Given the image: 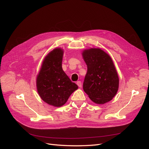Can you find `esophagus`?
Instances as JSON below:
<instances>
[{"mask_svg":"<svg viewBox=\"0 0 149 149\" xmlns=\"http://www.w3.org/2000/svg\"><path fill=\"white\" fill-rule=\"evenodd\" d=\"M76 84H77V85L78 86H79V88H81V87L82 86V84H81V82L80 81H78L76 82Z\"/></svg>","mask_w":149,"mask_h":149,"instance_id":"1","label":"esophagus"}]
</instances>
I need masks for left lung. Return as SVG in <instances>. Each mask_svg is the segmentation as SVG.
Here are the masks:
<instances>
[{
    "instance_id": "8db88e82",
    "label": "left lung",
    "mask_w": 149,
    "mask_h": 149,
    "mask_svg": "<svg viewBox=\"0 0 149 149\" xmlns=\"http://www.w3.org/2000/svg\"><path fill=\"white\" fill-rule=\"evenodd\" d=\"M82 55L88 68L84 92L99 104L110 101L118 91L119 81L112 58L100 48L84 49Z\"/></svg>"
}]
</instances>
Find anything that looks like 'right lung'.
Masks as SVG:
<instances>
[{
    "label": "right lung",
    "mask_w": 149,
    "mask_h": 149,
    "mask_svg": "<svg viewBox=\"0 0 149 149\" xmlns=\"http://www.w3.org/2000/svg\"><path fill=\"white\" fill-rule=\"evenodd\" d=\"M63 50L53 49L45 58L37 77V91L42 100L55 107L63 106L78 88L62 69Z\"/></svg>",
    "instance_id": "1"
}]
</instances>
